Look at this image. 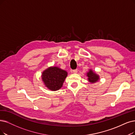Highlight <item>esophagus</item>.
I'll return each instance as SVG.
<instances>
[{
    "label": "esophagus",
    "mask_w": 135,
    "mask_h": 135,
    "mask_svg": "<svg viewBox=\"0 0 135 135\" xmlns=\"http://www.w3.org/2000/svg\"><path fill=\"white\" fill-rule=\"evenodd\" d=\"M73 73H75V74L77 73H78V69H75V70H73Z\"/></svg>",
    "instance_id": "obj_1"
}]
</instances>
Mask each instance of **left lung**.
Wrapping results in <instances>:
<instances>
[{
	"label": "left lung",
	"instance_id": "8db88e82",
	"mask_svg": "<svg viewBox=\"0 0 135 135\" xmlns=\"http://www.w3.org/2000/svg\"><path fill=\"white\" fill-rule=\"evenodd\" d=\"M86 75L88 77L89 81L91 83H95L100 79L99 75L94 73L91 69L89 70V71L87 73Z\"/></svg>",
	"mask_w": 135,
	"mask_h": 135
}]
</instances>
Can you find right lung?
I'll list each match as a JSON object with an SVG mask.
<instances>
[{"instance_id": "right-lung-1", "label": "right lung", "mask_w": 135, "mask_h": 135, "mask_svg": "<svg viewBox=\"0 0 135 135\" xmlns=\"http://www.w3.org/2000/svg\"><path fill=\"white\" fill-rule=\"evenodd\" d=\"M68 73L56 66L50 67L42 72L41 78L46 87L51 91L60 89L63 85Z\"/></svg>"}]
</instances>
